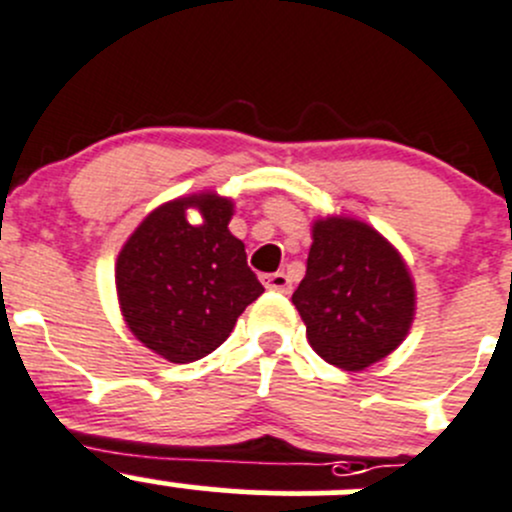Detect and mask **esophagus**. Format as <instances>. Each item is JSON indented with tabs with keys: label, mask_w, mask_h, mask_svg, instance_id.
Listing matches in <instances>:
<instances>
[{
	"label": "esophagus",
	"mask_w": 512,
	"mask_h": 512,
	"mask_svg": "<svg viewBox=\"0 0 512 512\" xmlns=\"http://www.w3.org/2000/svg\"><path fill=\"white\" fill-rule=\"evenodd\" d=\"M265 287L267 290H275V292H290L292 280H290V275H285V272H272V275L265 277Z\"/></svg>",
	"instance_id": "1"
}]
</instances>
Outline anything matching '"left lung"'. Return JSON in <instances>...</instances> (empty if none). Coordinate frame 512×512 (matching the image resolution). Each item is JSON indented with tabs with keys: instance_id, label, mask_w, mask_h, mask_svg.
<instances>
[{
	"instance_id": "8db88e82",
	"label": "left lung",
	"mask_w": 512,
	"mask_h": 512,
	"mask_svg": "<svg viewBox=\"0 0 512 512\" xmlns=\"http://www.w3.org/2000/svg\"><path fill=\"white\" fill-rule=\"evenodd\" d=\"M312 350L342 370H365L408 335L415 285L400 252L370 225L325 217L312 225L307 272L292 295Z\"/></svg>"
}]
</instances>
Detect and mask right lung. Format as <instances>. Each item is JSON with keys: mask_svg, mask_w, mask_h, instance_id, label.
<instances>
[{"mask_svg": "<svg viewBox=\"0 0 512 512\" xmlns=\"http://www.w3.org/2000/svg\"><path fill=\"white\" fill-rule=\"evenodd\" d=\"M203 215L190 226L186 210ZM235 205L215 192L152 210L124 242L114 267L119 307L132 335L170 362L210 355L237 317L265 292L227 225Z\"/></svg>", "mask_w": 512, "mask_h": 512, "instance_id": "add662e5", "label": "right lung"}]
</instances>
